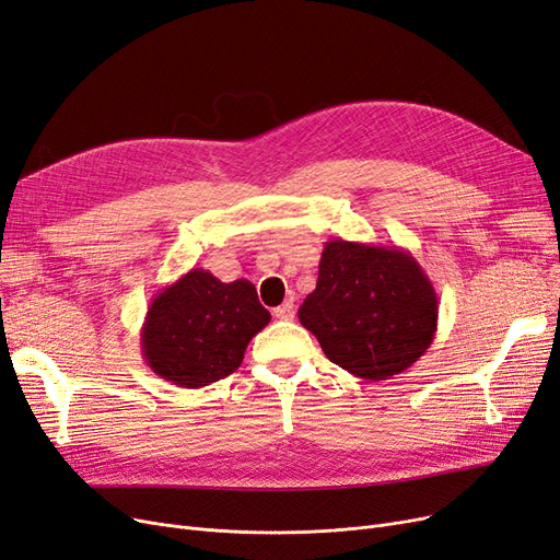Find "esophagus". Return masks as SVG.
<instances>
[{"label":"esophagus","mask_w":560,"mask_h":560,"mask_svg":"<svg viewBox=\"0 0 560 560\" xmlns=\"http://www.w3.org/2000/svg\"><path fill=\"white\" fill-rule=\"evenodd\" d=\"M275 318H279V320H293L295 318V304H293V300H288L281 306H277L275 308Z\"/></svg>","instance_id":"obj_1"}]
</instances>
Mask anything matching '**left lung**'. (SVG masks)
<instances>
[{
    "label": "left lung",
    "mask_w": 560,
    "mask_h": 560,
    "mask_svg": "<svg viewBox=\"0 0 560 560\" xmlns=\"http://www.w3.org/2000/svg\"><path fill=\"white\" fill-rule=\"evenodd\" d=\"M327 359L361 380L407 371L436 334V293L400 247L329 240L318 283L298 311Z\"/></svg>",
    "instance_id": "1"
}]
</instances>
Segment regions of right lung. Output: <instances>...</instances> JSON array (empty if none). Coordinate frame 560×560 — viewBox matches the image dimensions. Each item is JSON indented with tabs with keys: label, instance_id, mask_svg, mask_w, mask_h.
Segmentation results:
<instances>
[{
	"label": "right lung",
	"instance_id": "1",
	"mask_svg": "<svg viewBox=\"0 0 560 560\" xmlns=\"http://www.w3.org/2000/svg\"><path fill=\"white\" fill-rule=\"evenodd\" d=\"M270 318L252 281L222 283L194 267L153 298L141 327V354L162 380L201 388L240 369L249 340Z\"/></svg>",
	"mask_w": 560,
	"mask_h": 560
}]
</instances>
